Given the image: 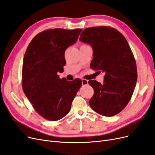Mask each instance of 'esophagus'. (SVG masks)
Segmentation results:
<instances>
[{"instance_id": "esophagus-1", "label": "esophagus", "mask_w": 155, "mask_h": 155, "mask_svg": "<svg viewBox=\"0 0 155 155\" xmlns=\"http://www.w3.org/2000/svg\"><path fill=\"white\" fill-rule=\"evenodd\" d=\"M81 81H82L83 85H86L88 84V80H87V79H82Z\"/></svg>"}]
</instances>
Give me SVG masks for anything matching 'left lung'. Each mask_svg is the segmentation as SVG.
Here are the masks:
<instances>
[{
	"label": "left lung",
	"mask_w": 155,
	"mask_h": 155,
	"mask_svg": "<svg viewBox=\"0 0 155 155\" xmlns=\"http://www.w3.org/2000/svg\"><path fill=\"white\" fill-rule=\"evenodd\" d=\"M79 41L93 49L91 68L105 73L103 85L88 81L94 89L89 105L102 116L118 114L131 99L137 81V64L128 42L119 31L108 26L87 28Z\"/></svg>",
	"instance_id": "8db88e82"
}]
</instances>
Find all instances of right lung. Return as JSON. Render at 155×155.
Masks as SVG:
<instances>
[{
  "label": "right lung",
  "instance_id": "right-lung-1",
  "mask_svg": "<svg viewBox=\"0 0 155 155\" xmlns=\"http://www.w3.org/2000/svg\"><path fill=\"white\" fill-rule=\"evenodd\" d=\"M82 31L54 28L35 35L23 59L22 87L33 107L43 118L57 121L66 116L82 85L79 79L68 81L58 72L66 64L64 51L78 41Z\"/></svg>",
  "mask_w": 155,
  "mask_h": 155
}]
</instances>
